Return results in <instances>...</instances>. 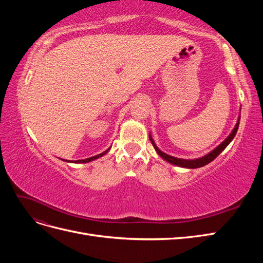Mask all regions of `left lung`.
<instances>
[{
	"mask_svg": "<svg viewBox=\"0 0 263 263\" xmlns=\"http://www.w3.org/2000/svg\"><path fill=\"white\" fill-rule=\"evenodd\" d=\"M239 121H240V116L238 117V121L235 125V128L233 129V132L229 134V136L221 142L219 146H217L214 150H212L211 153H209L208 155H205L201 158H197V159H181V158H177V157H172L170 155H166L164 154L163 151H161L157 147V145L155 144L154 139L151 138V135L149 134V139L151 141V144H153L154 148L156 149L157 154L160 156L162 159H164L165 161H168L169 163H172L174 165H178V166H182V168H186V169H196V168H201V166H204L206 164H209L211 161H213L215 158H216L222 150H224L229 144L230 141H232L235 137V135L238 130V127H239Z\"/></svg>",
	"mask_w": 263,
	"mask_h": 263,
	"instance_id": "obj_1",
	"label": "left lung"
}]
</instances>
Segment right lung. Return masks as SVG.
Masks as SVG:
<instances>
[{"mask_svg": "<svg viewBox=\"0 0 263 263\" xmlns=\"http://www.w3.org/2000/svg\"><path fill=\"white\" fill-rule=\"evenodd\" d=\"M110 148H108L107 150H105L104 153H102V154H100V155H97V156H94V157H91V158H86V159H82V160H62L63 161H67V162H72V163H86V162H90V161H93V160H95V159H99V158H101V157H103L104 156L107 151L109 150Z\"/></svg>", "mask_w": 263, "mask_h": 263, "instance_id": "1", "label": "right lung"}]
</instances>
